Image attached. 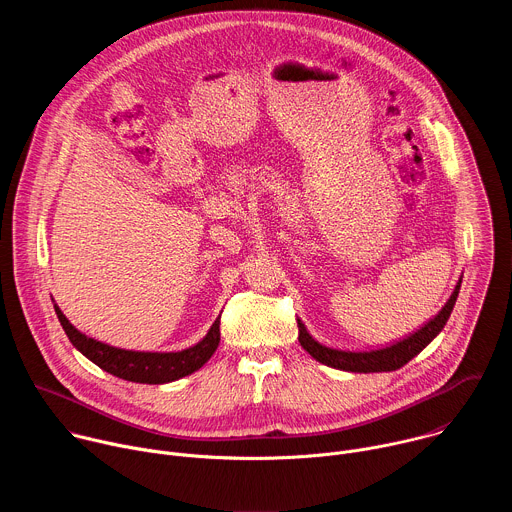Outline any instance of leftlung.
<instances>
[{"instance_id":"1","label":"left lung","mask_w":512,"mask_h":512,"mask_svg":"<svg viewBox=\"0 0 512 512\" xmlns=\"http://www.w3.org/2000/svg\"><path fill=\"white\" fill-rule=\"evenodd\" d=\"M456 298H458V291H454L450 302L442 310V314L437 316L431 324H427L425 328L415 332L409 340L393 344L391 348L373 350V352H344V350L326 348L308 334H304L300 338V342L316 360H320L324 364H330V367L342 369V371H352V373L395 371V369H401L403 364H407L413 356H417L437 334L442 332V328L446 326V322H448V318L454 310Z\"/></svg>"}]
</instances>
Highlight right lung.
<instances>
[{"label": "right lung", "mask_w": 512, "mask_h": 512, "mask_svg": "<svg viewBox=\"0 0 512 512\" xmlns=\"http://www.w3.org/2000/svg\"><path fill=\"white\" fill-rule=\"evenodd\" d=\"M62 322L66 324V330L79 350L91 358L97 367L119 379L145 385H162L192 375L214 354L218 342H221V330H218L216 322L208 336L194 348L182 352H129L95 342L72 328L68 320L62 318Z\"/></svg>", "instance_id": "add662e5"}]
</instances>
